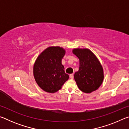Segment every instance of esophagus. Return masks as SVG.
<instances>
[{
    "label": "esophagus",
    "mask_w": 129,
    "mask_h": 129,
    "mask_svg": "<svg viewBox=\"0 0 129 129\" xmlns=\"http://www.w3.org/2000/svg\"><path fill=\"white\" fill-rule=\"evenodd\" d=\"M69 77H70V78H71V79H73V74H71V75H69Z\"/></svg>",
    "instance_id": "34e87169"
}]
</instances>
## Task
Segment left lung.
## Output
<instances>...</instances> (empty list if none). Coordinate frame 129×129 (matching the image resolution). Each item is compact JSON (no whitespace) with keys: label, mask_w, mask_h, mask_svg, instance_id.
Segmentation results:
<instances>
[{"label":"left lung","mask_w":129,"mask_h":129,"mask_svg":"<svg viewBox=\"0 0 129 129\" xmlns=\"http://www.w3.org/2000/svg\"><path fill=\"white\" fill-rule=\"evenodd\" d=\"M73 53L79 58V69L74 78L78 88L86 93L99 89L103 82L104 71L97 57L88 49L76 48Z\"/></svg>","instance_id":"8db88e82"}]
</instances>
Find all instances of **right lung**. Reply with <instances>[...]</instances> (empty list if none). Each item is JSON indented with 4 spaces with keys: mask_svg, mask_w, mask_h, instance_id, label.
<instances>
[{
    "mask_svg": "<svg viewBox=\"0 0 129 129\" xmlns=\"http://www.w3.org/2000/svg\"><path fill=\"white\" fill-rule=\"evenodd\" d=\"M65 51L60 47H50L41 52L34 65V76L38 85L46 92L53 93L68 80L61 60Z\"/></svg>",
    "mask_w": 129,
    "mask_h": 129,
    "instance_id": "right-lung-1",
    "label": "right lung"
}]
</instances>
